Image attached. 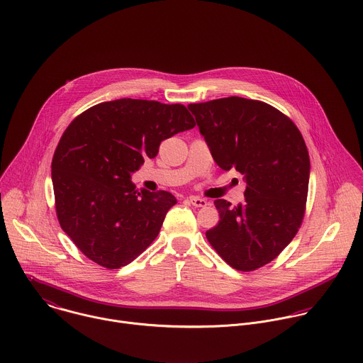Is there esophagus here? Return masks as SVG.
I'll use <instances>...</instances> for the list:
<instances>
[{
	"mask_svg": "<svg viewBox=\"0 0 363 363\" xmlns=\"http://www.w3.org/2000/svg\"><path fill=\"white\" fill-rule=\"evenodd\" d=\"M188 201L195 206V208H202V206H206L208 205V201L206 199H202L199 196H189Z\"/></svg>",
	"mask_w": 363,
	"mask_h": 363,
	"instance_id": "1",
	"label": "esophagus"
}]
</instances>
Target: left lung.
<instances>
[{
	"label": "left lung",
	"instance_id": "obj_1",
	"mask_svg": "<svg viewBox=\"0 0 363 363\" xmlns=\"http://www.w3.org/2000/svg\"><path fill=\"white\" fill-rule=\"evenodd\" d=\"M215 162L246 182L238 206L216 199L219 223L206 232L233 269L253 272L274 260L297 235L307 203L310 157L297 125L273 106L238 96L194 103Z\"/></svg>",
	"mask_w": 363,
	"mask_h": 363
}]
</instances>
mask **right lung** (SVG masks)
Returning <instances> with one entry per match:
<instances>
[{"label":"right lung","mask_w":363,"mask_h":363,"mask_svg":"<svg viewBox=\"0 0 363 363\" xmlns=\"http://www.w3.org/2000/svg\"><path fill=\"white\" fill-rule=\"evenodd\" d=\"M194 127L185 106L138 99L96 104L69 124L52 160L55 206L87 259L120 269L154 242L177 199L135 189L131 174L158 154L161 141Z\"/></svg>","instance_id":"obj_1"}]
</instances>
